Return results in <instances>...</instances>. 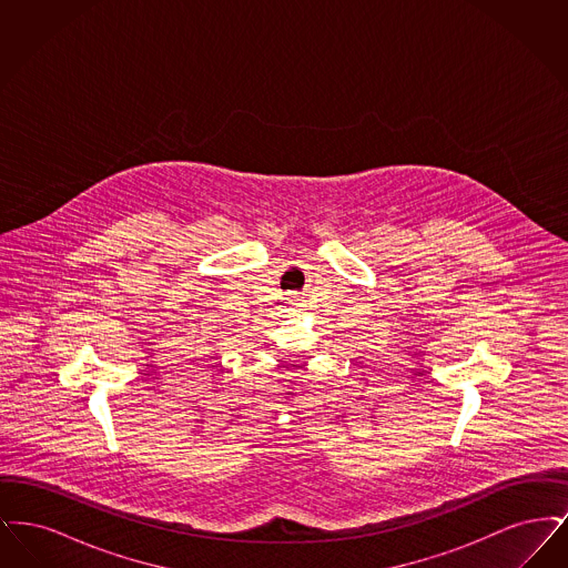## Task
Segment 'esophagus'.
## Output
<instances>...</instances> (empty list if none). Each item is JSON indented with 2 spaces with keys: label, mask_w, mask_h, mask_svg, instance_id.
<instances>
[{
  "label": "esophagus",
  "mask_w": 568,
  "mask_h": 568,
  "mask_svg": "<svg viewBox=\"0 0 568 568\" xmlns=\"http://www.w3.org/2000/svg\"><path fill=\"white\" fill-rule=\"evenodd\" d=\"M290 302H292V306H302V300H300V297L297 296H292V300H290Z\"/></svg>",
  "instance_id": "1"
}]
</instances>
